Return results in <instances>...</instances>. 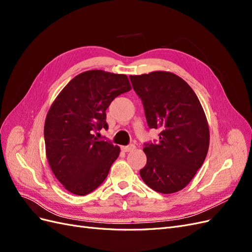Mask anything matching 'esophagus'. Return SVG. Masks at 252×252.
Segmentation results:
<instances>
[{"label": "esophagus", "mask_w": 252, "mask_h": 252, "mask_svg": "<svg viewBox=\"0 0 252 252\" xmlns=\"http://www.w3.org/2000/svg\"><path fill=\"white\" fill-rule=\"evenodd\" d=\"M134 148H135L134 145H133V144H130V145H127V146H123V147H122V150L125 151V152H129V151H132Z\"/></svg>", "instance_id": "obj_1"}]
</instances>
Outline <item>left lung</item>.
<instances>
[{"label":"left lung","mask_w":252,"mask_h":252,"mask_svg":"<svg viewBox=\"0 0 252 252\" xmlns=\"http://www.w3.org/2000/svg\"><path fill=\"white\" fill-rule=\"evenodd\" d=\"M142 100L149 128L158 141L145 144L147 163L140 170L145 184L161 193L186 187L201 168L209 147V128L192 88L167 71L129 77Z\"/></svg>","instance_id":"8db88e82"}]
</instances>
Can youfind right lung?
Returning a JSON list of instances; mask_svg holds the SVG:
<instances>
[{
    "label": "right lung",
    "instance_id": "right-lung-1",
    "mask_svg": "<svg viewBox=\"0 0 252 252\" xmlns=\"http://www.w3.org/2000/svg\"><path fill=\"white\" fill-rule=\"evenodd\" d=\"M130 89L125 74L89 70L74 77L51 105L44 126L46 156L68 191L86 195L107 178L120 147L97 140L94 133L107 130L106 109Z\"/></svg>",
    "mask_w": 252,
    "mask_h": 252
}]
</instances>
